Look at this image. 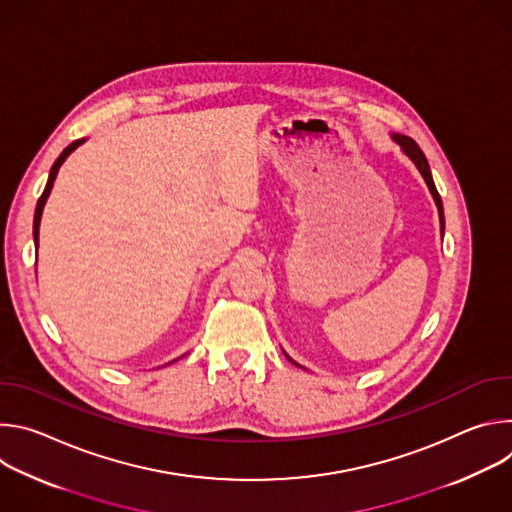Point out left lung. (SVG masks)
I'll list each match as a JSON object with an SVG mask.
<instances>
[{
  "label": "left lung",
  "mask_w": 512,
  "mask_h": 512,
  "mask_svg": "<svg viewBox=\"0 0 512 512\" xmlns=\"http://www.w3.org/2000/svg\"><path fill=\"white\" fill-rule=\"evenodd\" d=\"M391 137H393V141L399 145V148L403 150V154L415 164V168L419 170V174L423 176V180H425V184H427V188H429V192H431V196H433V200H435L437 214H440V229H442V235H444V227H446V221H444V204H442V198H440V194H437V188H435V184H433L427 158L423 156V152L419 150V145H417L411 137L401 135V133H391ZM285 356H287V354H285ZM287 360H291V358L287 356ZM291 362H294V360H291ZM294 364H298V362H294Z\"/></svg>",
  "instance_id": "8db88e82"
}]
</instances>
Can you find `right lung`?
<instances>
[{"label": "right lung", "instance_id": "add662e5", "mask_svg": "<svg viewBox=\"0 0 512 512\" xmlns=\"http://www.w3.org/2000/svg\"><path fill=\"white\" fill-rule=\"evenodd\" d=\"M81 143H85V139H77V141H72L68 148H64V152L58 156V160L54 162V166L50 168V174H48V182H46V188H44V192H42V196L38 198V204H36V212H34V245H36V251H38V235H40V218H42V210H44V204H46V200H48V196H50V190H52V186H54V180H56V174H58V170H60V166L64 164V160L75 152Z\"/></svg>", "mask_w": 512, "mask_h": 512}]
</instances>
